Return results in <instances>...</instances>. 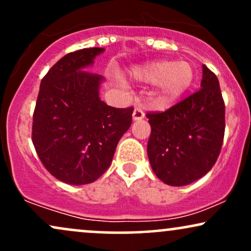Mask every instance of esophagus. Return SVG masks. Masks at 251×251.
Masks as SVG:
<instances>
[{
    "mask_svg": "<svg viewBox=\"0 0 251 251\" xmlns=\"http://www.w3.org/2000/svg\"><path fill=\"white\" fill-rule=\"evenodd\" d=\"M132 118H133L134 122H138V120H142L145 118V113L140 107H134L133 113H132Z\"/></svg>",
    "mask_w": 251,
    "mask_h": 251,
    "instance_id": "1",
    "label": "esophagus"
}]
</instances>
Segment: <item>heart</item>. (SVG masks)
I'll return each mask as SVG.
<instances>
[{
    "mask_svg": "<svg viewBox=\"0 0 251 251\" xmlns=\"http://www.w3.org/2000/svg\"><path fill=\"white\" fill-rule=\"evenodd\" d=\"M139 81L158 85L154 103L158 107H169L189 91L195 80V70L188 61L157 60L139 66L133 71Z\"/></svg>",
    "mask_w": 251,
    "mask_h": 251,
    "instance_id": "heart-1",
    "label": "heart"
}]
</instances>
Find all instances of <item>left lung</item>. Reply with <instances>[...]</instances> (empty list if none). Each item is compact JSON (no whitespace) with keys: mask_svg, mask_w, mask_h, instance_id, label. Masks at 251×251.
<instances>
[{"mask_svg":"<svg viewBox=\"0 0 251 251\" xmlns=\"http://www.w3.org/2000/svg\"><path fill=\"white\" fill-rule=\"evenodd\" d=\"M201 89L162 113H148V155L160 180L184 186L205 176L220 155L226 106L217 76L203 65Z\"/></svg>","mask_w":251,"mask_h":251,"instance_id":"left-lung-1","label":"left lung"}]
</instances>
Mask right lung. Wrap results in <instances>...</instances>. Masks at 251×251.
<instances>
[{"label": "right lung", "instance_id": "right-lung-1", "mask_svg": "<svg viewBox=\"0 0 251 251\" xmlns=\"http://www.w3.org/2000/svg\"><path fill=\"white\" fill-rule=\"evenodd\" d=\"M103 48L67 54L40 85L33 116L34 148L47 171L71 185L96 181L111 165L133 108H114L100 99L103 76L87 71Z\"/></svg>", "mask_w": 251, "mask_h": 251}]
</instances>
